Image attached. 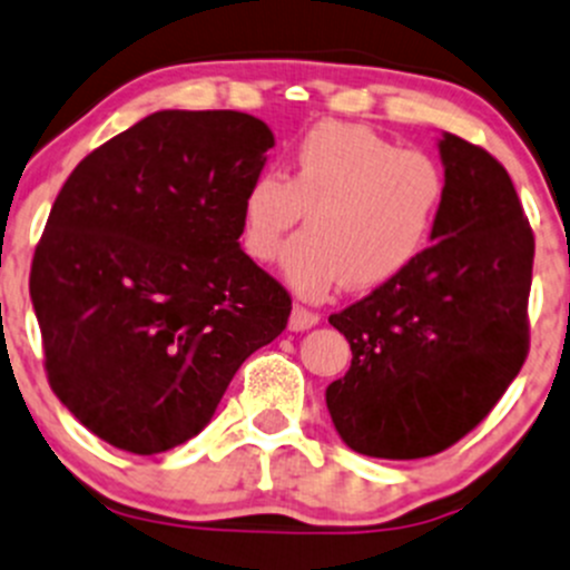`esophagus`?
<instances>
[{"mask_svg": "<svg viewBox=\"0 0 570 570\" xmlns=\"http://www.w3.org/2000/svg\"><path fill=\"white\" fill-rule=\"evenodd\" d=\"M317 323H320V314L312 312V308H306V306L292 308V314H289V328L292 331H308L312 325H317Z\"/></svg>", "mask_w": 570, "mask_h": 570, "instance_id": "1", "label": "esophagus"}]
</instances>
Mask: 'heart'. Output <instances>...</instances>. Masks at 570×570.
Masks as SVG:
<instances>
[{
    "label": "heart",
    "mask_w": 570,
    "mask_h": 570,
    "mask_svg": "<svg viewBox=\"0 0 570 570\" xmlns=\"http://www.w3.org/2000/svg\"><path fill=\"white\" fill-rule=\"evenodd\" d=\"M445 173L432 156L401 150L364 125L320 121L292 150L284 175L258 173L239 206L242 250L258 264L292 242L284 275L303 297L336 284L379 289L432 242L445 206Z\"/></svg>",
    "instance_id": "obj_1"
}]
</instances>
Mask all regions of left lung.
<instances>
[{
    "label": "left lung",
    "instance_id": "obj_1",
    "mask_svg": "<svg viewBox=\"0 0 570 570\" xmlns=\"http://www.w3.org/2000/svg\"><path fill=\"white\" fill-rule=\"evenodd\" d=\"M445 206L417 262L331 314L351 370L325 390L353 451L420 460L490 414L529 353L534 234L507 169L445 132Z\"/></svg>",
    "mask_w": 570,
    "mask_h": 570
}]
</instances>
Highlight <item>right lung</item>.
<instances>
[{
	"instance_id": "obj_1",
	"label": "right lung",
	"mask_w": 570,
	"mask_h": 570,
	"mask_svg": "<svg viewBox=\"0 0 570 570\" xmlns=\"http://www.w3.org/2000/svg\"><path fill=\"white\" fill-rule=\"evenodd\" d=\"M275 145L239 110H158L88 153L30 267L49 386L138 456L206 429L292 297L239 247V206Z\"/></svg>"
}]
</instances>
